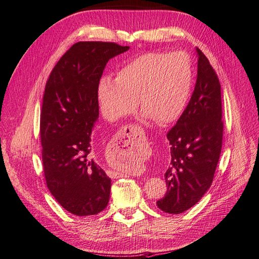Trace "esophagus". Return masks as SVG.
<instances>
[{
  "label": "esophagus",
  "instance_id": "obj_1",
  "mask_svg": "<svg viewBox=\"0 0 259 259\" xmlns=\"http://www.w3.org/2000/svg\"><path fill=\"white\" fill-rule=\"evenodd\" d=\"M137 135H139V129L135 126H127V127H123L122 129H120V131L117 133V137L120 140V143H121V147H128L130 141L137 137ZM112 174V178L114 179H118L123 177V173L121 172H111Z\"/></svg>",
  "mask_w": 259,
  "mask_h": 259
}]
</instances>
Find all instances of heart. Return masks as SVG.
<instances>
[{
	"mask_svg": "<svg viewBox=\"0 0 259 259\" xmlns=\"http://www.w3.org/2000/svg\"><path fill=\"white\" fill-rule=\"evenodd\" d=\"M193 80V66L185 53L140 55L120 66L115 79L100 78V111L107 121L114 122L135 112L139 100L144 118L170 123L184 112Z\"/></svg>",
	"mask_w": 259,
	"mask_h": 259,
	"instance_id": "1",
	"label": "heart"
}]
</instances>
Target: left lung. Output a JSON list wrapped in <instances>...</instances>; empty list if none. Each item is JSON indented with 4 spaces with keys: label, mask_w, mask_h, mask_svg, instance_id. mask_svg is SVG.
<instances>
[{
    "label": "left lung",
    "mask_w": 259,
    "mask_h": 259,
    "mask_svg": "<svg viewBox=\"0 0 259 259\" xmlns=\"http://www.w3.org/2000/svg\"><path fill=\"white\" fill-rule=\"evenodd\" d=\"M197 80L193 96L168 132L171 162L164 173L168 187L156 202L161 211L180 214L194 206L213 182L222 152L221 84L207 58L196 48Z\"/></svg>",
    "instance_id": "left-lung-1"
}]
</instances>
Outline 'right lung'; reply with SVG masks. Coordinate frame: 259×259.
<instances>
[{"label":"right lung","instance_id":"1","mask_svg":"<svg viewBox=\"0 0 259 259\" xmlns=\"http://www.w3.org/2000/svg\"><path fill=\"white\" fill-rule=\"evenodd\" d=\"M128 49L110 41H78L46 82L39 124L45 180L57 201L74 215H96L110 200L111 179L97 160L91 133L99 118L97 88L103 70Z\"/></svg>","mask_w":259,"mask_h":259}]
</instances>
